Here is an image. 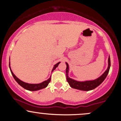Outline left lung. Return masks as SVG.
I'll use <instances>...</instances> for the list:
<instances>
[{
    "label": "left lung",
    "mask_w": 121,
    "mask_h": 121,
    "mask_svg": "<svg viewBox=\"0 0 121 121\" xmlns=\"http://www.w3.org/2000/svg\"><path fill=\"white\" fill-rule=\"evenodd\" d=\"M66 65V80L69 83L70 86L72 88L80 90L83 91H89L94 89L95 87L100 85L106 78V76L109 73L110 68V58L109 56L108 58V67L105 72L102 74L100 77L94 80H90V81H78L73 80L68 76L69 73V65L67 62H65Z\"/></svg>",
    "instance_id": "1"
}]
</instances>
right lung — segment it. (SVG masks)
<instances>
[{"instance_id":"right-lung-1","label":"right lung","mask_w":121,"mask_h":121,"mask_svg":"<svg viewBox=\"0 0 121 121\" xmlns=\"http://www.w3.org/2000/svg\"><path fill=\"white\" fill-rule=\"evenodd\" d=\"M9 60H10V59H9ZM60 63V62H59L58 63H57L56 64H55L54 65L53 68L52 70V72L55 70V69L58 66V65H59V64ZM9 69H10L11 72V74L12 76H13V78L21 86H22L23 88H24L25 89H27L28 91H39V90L40 89H42L45 88L46 87L49 83L50 82L51 80V76H50V77L48 80H46V81H43V82L40 83V84H28V83H26L22 81V80H20V79H19L16 77L15 75L13 74V73L12 72L11 69L10 67V61L9 62Z\"/></svg>"}]
</instances>
